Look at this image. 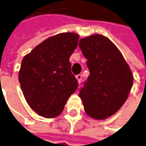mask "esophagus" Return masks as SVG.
Here are the masks:
<instances>
[{
    "mask_svg": "<svg viewBox=\"0 0 146 146\" xmlns=\"http://www.w3.org/2000/svg\"><path fill=\"white\" fill-rule=\"evenodd\" d=\"M82 78H83V76H82V74H78L77 76H76V78H77V80H78V82L80 84V82H81V80H82Z\"/></svg>",
    "mask_w": 146,
    "mask_h": 146,
    "instance_id": "obj_1",
    "label": "esophagus"
}]
</instances>
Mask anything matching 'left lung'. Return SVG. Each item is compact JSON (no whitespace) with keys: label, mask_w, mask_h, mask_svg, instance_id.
Returning a JSON list of instances; mask_svg holds the SVG:
<instances>
[{"label":"left lung","mask_w":146,"mask_h":146,"mask_svg":"<svg viewBox=\"0 0 146 146\" xmlns=\"http://www.w3.org/2000/svg\"><path fill=\"white\" fill-rule=\"evenodd\" d=\"M79 47L88 59L90 73L79 97L88 116L104 119L125 104L133 85V75L121 52L108 37L96 34L82 38Z\"/></svg>","instance_id":"obj_1"}]
</instances>
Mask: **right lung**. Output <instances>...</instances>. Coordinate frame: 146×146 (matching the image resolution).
I'll list each match as a JSON object with an SVG mask.
<instances>
[{"label": "right lung", "instance_id": "obj_1", "mask_svg": "<svg viewBox=\"0 0 146 146\" xmlns=\"http://www.w3.org/2000/svg\"><path fill=\"white\" fill-rule=\"evenodd\" d=\"M78 35L64 33L43 41L21 62L19 82L29 106L39 115L54 118L62 113L78 86L69 58Z\"/></svg>", "mask_w": 146, "mask_h": 146}]
</instances>
